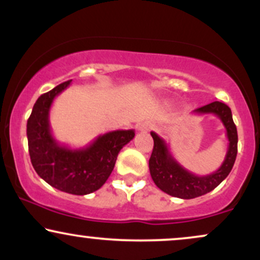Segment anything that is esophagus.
<instances>
[{"label":"esophagus","instance_id":"obj_1","mask_svg":"<svg viewBox=\"0 0 260 260\" xmlns=\"http://www.w3.org/2000/svg\"><path fill=\"white\" fill-rule=\"evenodd\" d=\"M149 129H150V124L148 122H144V123H142L139 126V131H142V132H147Z\"/></svg>","mask_w":260,"mask_h":260}]
</instances>
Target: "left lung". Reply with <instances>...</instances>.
<instances>
[{"mask_svg":"<svg viewBox=\"0 0 260 260\" xmlns=\"http://www.w3.org/2000/svg\"><path fill=\"white\" fill-rule=\"evenodd\" d=\"M193 113L208 115L213 113L222 122L229 140L228 153L221 166L216 171L205 176H198L188 171L172 156L166 142L155 132H150L154 139V149L149 159V170L154 183L162 192L181 199H193L211 192L219 186L231 172L237 156V128L232 120L231 109L220 101L196 109Z\"/></svg>","mask_w":260,"mask_h":260,"instance_id":"obj_1","label":"left lung"}]
</instances>
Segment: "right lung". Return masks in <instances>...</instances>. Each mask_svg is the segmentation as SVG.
<instances>
[{
    "label": "right lung",
    "mask_w": 260,
    "mask_h": 260,
    "mask_svg": "<svg viewBox=\"0 0 260 260\" xmlns=\"http://www.w3.org/2000/svg\"><path fill=\"white\" fill-rule=\"evenodd\" d=\"M72 80L45 92L34 104L26 123L30 160L37 174L56 189L76 196L95 192L111 175L117 155L134 138L133 129L100 134L84 148L59 144L50 127V109Z\"/></svg>",
    "instance_id": "obj_1"
}]
</instances>
